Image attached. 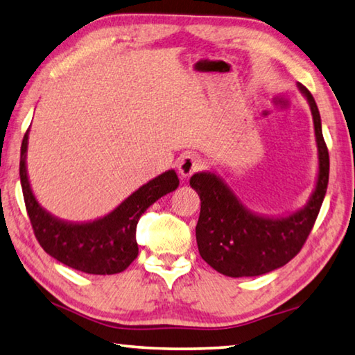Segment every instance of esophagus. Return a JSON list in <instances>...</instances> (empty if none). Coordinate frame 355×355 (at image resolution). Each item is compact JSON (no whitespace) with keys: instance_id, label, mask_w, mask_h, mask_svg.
Here are the masks:
<instances>
[{"instance_id":"esophagus-1","label":"esophagus","mask_w":355,"mask_h":355,"mask_svg":"<svg viewBox=\"0 0 355 355\" xmlns=\"http://www.w3.org/2000/svg\"><path fill=\"white\" fill-rule=\"evenodd\" d=\"M201 166V159L198 157L196 154H182L181 159L178 160V171L182 178H189L195 171L200 170Z\"/></svg>"}]
</instances>
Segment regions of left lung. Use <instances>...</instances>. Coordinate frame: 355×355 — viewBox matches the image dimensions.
I'll list each match as a JSON object with an SVG mask.
<instances>
[{"mask_svg": "<svg viewBox=\"0 0 355 355\" xmlns=\"http://www.w3.org/2000/svg\"><path fill=\"white\" fill-rule=\"evenodd\" d=\"M297 89L307 99L318 148V174L307 204L284 216H266L248 209L220 174L201 171L190 185L201 200L196 243L201 257L221 275L254 277L288 263L306 243L324 200L329 182V153L322 139L318 105L306 87Z\"/></svg>", "mask_w": 355, "mask_h": 355, "instance_id": "8db88e82", "label": "left lung"}]
</instances>
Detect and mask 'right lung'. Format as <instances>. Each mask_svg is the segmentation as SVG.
I'll return each instance as SVG.
<instances>
[{"label":"right lung","instance_id":"add662e5","mask_svg":"<svg viewBox=\"0 0 355 355\" xmlns=\"http://www.w3.org/2000/svg\"><path fill=\"white\" fill-rule=\"evenodd\" d=\"M28 139L29 129L21 143L20 181L31 225L40 246L60 263L87 275L105 276L126 270L139 256L137 223L151 204L179 187L176 171L159 174L101 218L67 221L42 207L31 189L26 168Z\"/></svg>","mask_w":355,"mask_h":355}]
</instances>
